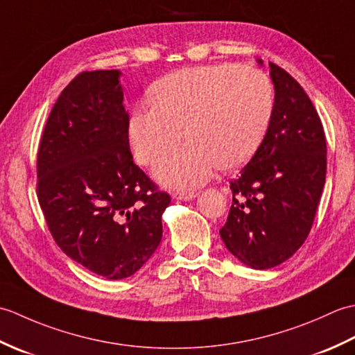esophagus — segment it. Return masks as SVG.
I'll return each instance as SVG.
<instances>
[{"label":"esophagus","mask_w":355,"mask_h":355,"mask_svg":"<svg viewBox=\"0 0 355 355\" xmlns=\"http://www.w3.org/2000/svg\"><path fill=\"white\" fill-rule=\"evenodd\" d=\"M195 197H197V192H184V191H182V192H175L173 193V198H177V200H182V201H189V200H193Z\"/></svg>","instance_id":"obj_1"}]
</instances>
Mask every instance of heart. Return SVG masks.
Instances as JSON below:
<instances>
[{
	"instance_id": "obj_1",
	"label": "heart",
	"mask_w": 355,
	"mask_h": 355,
	"mask_svg": "<svg viewBox=\"0 0 355 355\" xmlns=\"http://www.w3.org/2000/svg\"><path fill=\"white\" fill-rule=\"evenodd\" d=\"M153 103L132 111L128 135L135 158L157 164L166 186L195 187L216 168L235 171L259 149L275 110V88L259 69L236 64L189 67L155 82ZM185 131L183 132L182 130Z\"/></svg>"
}]
</instances>
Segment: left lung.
Listing matches in <instances>:
<instances>
[{"mask_svg": "<svg viewBox=\"0 0 355 355\" xmlns=\"http://www.w3.org/2000/svg\"><path fill=\"white\" fill-rule=\"evenodd\" d=\"M268 67L273 116L259 149L230 182L233 200L220 230L227 250L254 270L279 266L305 243L327 177L318 111L296 79Z\"/></svg>", "mask_w": 355, "mask_h": 355, "instance_id": "obj_1", "label": "left lung"}]
</instances>
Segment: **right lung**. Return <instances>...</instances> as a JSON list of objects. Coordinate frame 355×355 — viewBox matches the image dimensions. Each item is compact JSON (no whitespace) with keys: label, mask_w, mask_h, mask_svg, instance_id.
Wrapping results in <instances>:
<instances>
[{"label":"right lung","mask_w":355,"mask_h":355,"mask_svg":"<svg viewBox=\"0 0 355 355\" xmlns=\"http://www.w3.org/2000/svg\"><path fill=\"white\" fill-rule=\"evenodd\" d=\"M119 70L78 74L51 108L36 193L61 250L107 279L134 275L162 241L169 193L132 160Z\"/></svg>","instance_id":"add662e5"}]
</instances>
